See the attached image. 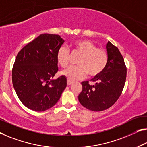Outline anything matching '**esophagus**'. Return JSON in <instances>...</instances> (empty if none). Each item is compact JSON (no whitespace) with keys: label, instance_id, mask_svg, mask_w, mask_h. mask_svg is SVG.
I'll return each mask as SVG.
<instances>
[{"label":"esophagus","instance_id":"34e87169","mask_svg":"<svg viewBox=\"0 0 147 147\" xmlns=\"http://www.w3.org/2000/svg\"><path fill=\"white\" fill-rule=\"evenodd\" d=\"M72 83H73V81H72L69 80H67V85H71Z\"/></svg>","mask_w":147,"mask_h":147}]
</instances>
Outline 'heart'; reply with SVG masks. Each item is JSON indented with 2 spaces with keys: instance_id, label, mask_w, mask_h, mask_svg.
<instances>
[{
  "instance_id": "1",
  "label": "heart",
  "mask_w": 147,
  "mask_h": 147,
  "mask_svg": "<svg viewBox=\"0 0 147 147\" xmlns=\"http://www.w3.org/2000/svg\"><path fill=\"white\" fill-rule=\"evenodd\" d=\"M74 53L80 55L77 64L62 72L69 80H78L85 78L87 74L91 77L98 76L105 70L108 61V53L105 49L98 48L89 40L78 39L71 45ZM58 63L63 68H66L70 63V52L64 46L60 47L56 54Z\"/></svg>"
}]
</instances>
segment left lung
<instances>
[{"instance_id": "1", "label": "left lung", "mask_w": 147, "mask_h": 147, "mask_svg": "<svg viewBox=\"0 0 147 147\" xmlns=\"http://www.w3.org/2000/svg\"><path fill=\"white\" fill-rule=\"evenodd\" d=\"M108 55L107 66L102 73L89 81L81 83L83 89L78 99L85 108L94 112L111 107L120 96L127 76L124 59L118 47L110 41L107 45Z\"/></svg>"}]
</instances>
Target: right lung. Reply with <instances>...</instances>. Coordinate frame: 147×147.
<instances>
[{
    "mask_svg": "<svg viewBox=\"0 0 147 147\" xmlns=\"http://www.w3.org/2000/svg\"><path fill=\"white\" fill-rule=\"evenodd\" d=\"M64 40L58 35L44 33L24 47L12 68V83L20 101L37 112L48 110L59 100L67 85L58 71L56 54Z\"/></svg>",
    "mask_w": 147,
    "mask_h": 147,
    "instance_id": "1",
    "label": "right lung"
}]
</instances>
